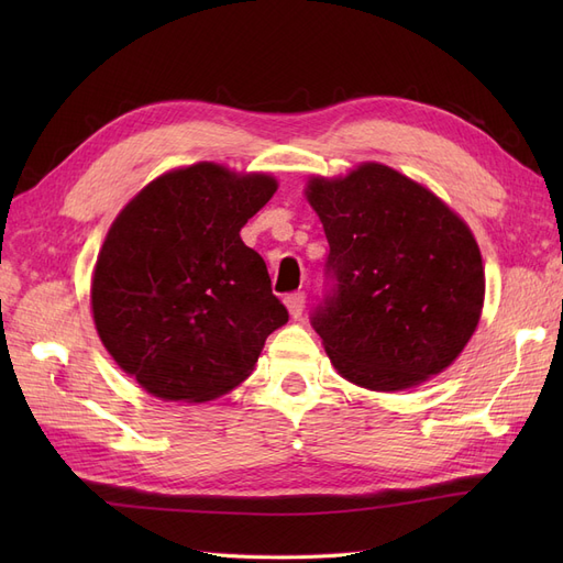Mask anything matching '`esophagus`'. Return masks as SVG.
I'll use <instances>...</instances> for the list:
<instances>
[{"label":"esophagus","mask_w":563,"mask_h":563,"mask_svg":"<svg viewBox=\"0 0 563 563\" xmlns=\"http://www.w3.org/2000/svg\"><path fill=\"white\" fill-rule=\"evenodd\" d=\"M286 308H288V314H291L294 319H300V314H302V310H305V294H291V296H286Z\"/></svg>","instance_id":"esophagus-1"}]
</instances>
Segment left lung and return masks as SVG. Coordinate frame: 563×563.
Returning a JSON list of instances; mask_svg holds the SVG:
<instances>
[{
    "mask_svg": "<svg viewBox=\"0 0 563 563\" xmlns=\"http://www.w3.org/2000/svg\"><path fill=\"white\" fill-rule=\"evenodd\" d=\"M305 195L327 232L333 282L312 327L340 376L395 391L451 366L484 308L470 228L428 187L376 162L312 178Z\"/></svg>",
    "mask_w": 563,
    "mask_h": 563,
    "instance_id": "1",
    "label": "left lung"
}]
</instances>
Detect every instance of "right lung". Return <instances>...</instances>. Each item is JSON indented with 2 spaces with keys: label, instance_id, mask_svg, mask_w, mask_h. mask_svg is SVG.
I'll return each instance as SVG.
<instances>
[{
  "label": "right lung",
  "instance_id": "right-lung-1",
  "mask_svg": "<svg viewBox=\"0 0 563 563\" xmlns=\"http://www.w3.org/2000/svg\"><path fill=\"white\" fill-rule=\"evenodd\" d=\"M275 192L272 176L199 162L155 178L117 216L93 269V321L150 395H225L288 321L265 261L240 236Z\"/></svg>",
  "mask_w": 563,
  "mask_h": 563
}]
</instances>
